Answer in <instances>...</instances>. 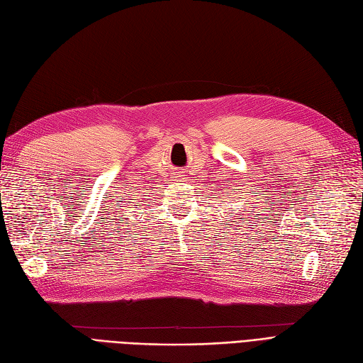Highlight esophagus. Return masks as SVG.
<instances>
[{"mask_svg":"<svg viewBox=\"0 0 363 363\" xmlns=\"http://www.w3.org/2000/svg\"><path fill=\"white\" fill-rule=\"evenodd\" d=\"M175 180L177 182H186V177L182 175V172H175Z\"/></svg>","mask_w":363,"mask_h":363,"instance_id":"34e87169","label":"esophagus"}]
</instances>
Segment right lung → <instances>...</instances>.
I'll list each match as a JSON object with an SVG mask.
<instances>
[{
	"label": "right lung",
	"instance_id": "right-lung-1",
	"mask_svg": "<svg viewBox=\"0 0 363 363\" xmlns=\"http://www.w3.org/2000/svg\"><path fill=\"white\" fill-rule=\"evenodd\" d=\"M119 219H123V217H119Z\"/></svg>",
	"mask_w": 363,
	"mask_h": 363
}]
</instances>
